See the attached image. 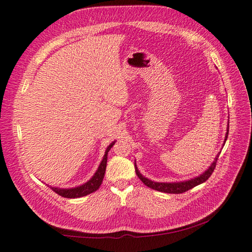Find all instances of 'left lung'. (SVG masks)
<instances>
[{"instance_id":"1","label":"left lung","mask_w":252,"mask_h":252,"mask_svg":"<svg viewBox=\"0 0 252 252\" xmlns=\"http://www.w3.org/2000/svg\"><path fill=\"white\" fill-rule=\"evenodd\" d=\"M228 129H229V122H228V126H227V132H226V135H225V141L227 140V136H228ZM220 154V152L219 153L216 157L214 158V161L212 162L211 166L209 167L208 169H206L203 174H201L198 177H194V178H192L190 180H186V181H179V182H156V181H153L150 180L149 178H146V177L143 176L141 172L137 169V166H136V162H134V167H135V172L139 178L141 179V181L144 184L145 186L149 187L151 189H154L157 191H160V192H165V193H184V192L188 191L192 188H194L195 186H199L201 184H203L204 181L208 180L212 172L214 171L215 167H216V161L219 159V155Z\"/></svg>"}]
</instances>
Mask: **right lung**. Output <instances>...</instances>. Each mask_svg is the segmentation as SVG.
Instances as JSON below:
<instances>
[{
    "instance_id": "1",
    "label": "right lung",
    "mask_w": 252,
    "mask_h": 252,
    "mask_svg": "<svg viewBox=\"0 0 252 252\" xmlns=\"http://www.w3.org/2000/svg\"><path fill=\"white\" fill-rule=\"evenodd\" d=\"M116 141H113L110 143V145L107 147L105 155L102 157V160L100 161L99 166L96 170L95 174L93 175L92 178L86 181L85 184H83L81 186L74 187V188H68V189H63V188H58V187H50V188L58 193L59 195L63 196V198H68V199H76V198H81V196H85L90 193H93L95 192L98 188H99L101 182L103 180V176H105L106 172V167H107V158H108V152L110 151L111 147L115 144Z\"/></svg>"
}]
</instances>
